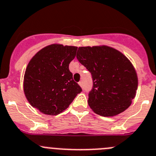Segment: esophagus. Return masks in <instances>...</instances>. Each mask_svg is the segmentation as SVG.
I'll return each instance as SVG.
<instances>
[{"mask_svg":"<svg viewBox=\"0 0 156 156\" xmlns=\"http://www.w3.org/2000/svg\"><path fill=\"white\" fill-rule=\"evenodd\" d=\"M79 85L81 87H83V83L82 81H80V82H79Z\"/></svg>","mask_w":156,"mask_h":156,"instance_id":"esophagus-1","label":"esophagus"}]
</instances>
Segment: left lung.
<instances>
[{
	"instance_id": "obj_1",
	"label": "left lung",
	"mask_w": 156,
	"mask_h": 156,
	"mask_svg": "<svg viewBox=\"0 0 156 156\" xmlns=\"http://www.w3.org/2000/svg\"><path fill=\"white\" fill-rule=\"evenodd\" d=\"M76 58L92 75L88 104L96 114L113 117L131 105L138 89V76L124 54L107 45L79 47Z\"/></svg>"
}]
</instances>
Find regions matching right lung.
Listing matches in <instances>:
<instances>
[{
	"label": "right lung",
	"instance_id": "right-lung-1",
	"mask_svg": "<svg viewBox=\"0 0 156 156\" xmlns=\"http://www.w3.org/2000/svg\"><path fill=\"white\" fill-rule=\"evenodd\" d=\"M76 50V46L52 44L38 51L28 62L24 92L29 104L42 114H60L82 91L69 69Z\"/></svg>",
	"mask_w": 156,
	"mask_h": 156
}]
</instances>
